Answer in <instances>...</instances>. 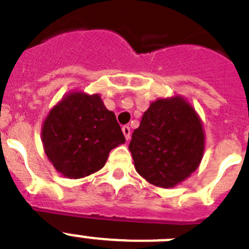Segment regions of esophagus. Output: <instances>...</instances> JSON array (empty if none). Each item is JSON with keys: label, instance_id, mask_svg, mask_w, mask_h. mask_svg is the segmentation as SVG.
I'll list each match as a JSON object with an SVG mask.
<instances>
[{"label": "esophagus", "instance_id": "34e87169", "mask_svg": "<svg viewBox=\"0 0 249 249\" xmlns=\"http://www.w3.org/2000/svg\"><path fill=\"white\" fill-rule=\"evenodd\" d=\"M122 132H123V134H124V138L128 141L129 137H131V128H129L128 126H123L122 127Z\"/></svg>", "mask_w": 249, "mask_h": 249}]
</instances>
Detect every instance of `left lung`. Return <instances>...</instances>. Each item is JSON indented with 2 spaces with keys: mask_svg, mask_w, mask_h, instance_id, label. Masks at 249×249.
Wrapping results in <instances>:
<instances>
[{
  "mask_svg": "<svg viewBox=\"0 0 249 249\" xmlns=\"http://www.w3.org/2000/svg\"><path fill=\"white\" fill-rule=\"evenodd\" d=\"M128 148L141 177L158 188H174L201 163L204 124L181 95L157 99L143 113Z\"/></svg>",
  "mask_w": 249,
  "mask_h": 249,
  "instance_id": "left-lung-1",
  "label": "left lung"
}]
</instances>
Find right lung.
Here are the masks:
<instances>
[{
  "label": "right lung",
  "instance_id": "obj_1",
  "mask_svg": "<svg viewBox=\"0 0 249 249\" xmlns=\"http://www.w3.org/2000/svg\"><path fill=\"white\" fill-rule=\"evenodd\" d=\"M126 142L116 116L100 93L72 90L48 112L42 124L45 156L68 179L99 172L111 149Z\"/></svg>",
  "mask_w": 249,
  "mask_h": 249
}]
</instances>
